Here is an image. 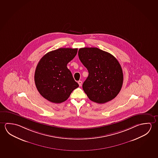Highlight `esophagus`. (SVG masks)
<instances>
[{
  "mask_svg": "<svg viewBox=\"0 0 158 158\" xmlns=\"http://www.w3.org/2000/svg\"><path fill=\"white\" fill-rule=\"evenodd\" d=\"M78 83L80 86H81V85H82V81H81V80H79V81H78Z\"/></svg>",
  "mask_w": 158,
  "mask_h": 158,
  "instance_id": "34e87169",
  "label": "esophagus"
}]
</instances>
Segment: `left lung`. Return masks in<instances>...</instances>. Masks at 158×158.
<instances>
[{
	"mask_svg": "<svg viewBox=\"0 0 158 158\" xmlns=\"http://www.w3.org/2000/svg\"><path fill=\"white\" fill-rule=\"evenodd\" d=\"M78 56L89 72L83 84L89 98L98 104L114 99L121 90L123 80L121 66L116 58L96 47L80 48Z\"/></svg>",
	"mask_w": 158,
	"mask_h": 158,
	"instance_id": "obj_1",
	"label": "left lung"
}]
</instances>
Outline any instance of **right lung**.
<instances>
[{
  "label": "right lung",
  "mask_w": 158,
  "mask_h": 158,
  "mask_svg": "<svg viewBox=\"0 0 158 158\" xmlns=\"http://www.w3.org/2000/svg\"><path fill=\"white\" fill-rule=\"evenodd\" d=\"M77 52V48H60L47 53L39 61L35 83L40 94L47 100L63 102L79 86L67 67Z\"/></svg>",
  "instance_id": "obj_1"
}]
</instances>
